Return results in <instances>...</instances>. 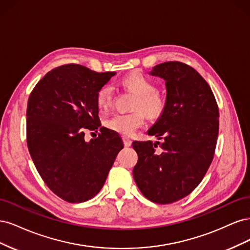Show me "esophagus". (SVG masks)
I'll use <instances>...</instances> for the list:
<instances>
[{
	"instance_id": "obj_1",
	"label": "esophagus",
	"mask_w": 250,
	"mask_h": 250,
	"mask_svg": "<svg viewBox=\"0 0 250 250\" xmlns=\"http://www.w3.org/2000/svg\"><path fill=\"white\" fill-rule=\"evenodd\" d=\"M123 142H124V145L126 147L131 146V144H132V141L129 138H127V137H123Z\"/></svg>"
}]
</instances>
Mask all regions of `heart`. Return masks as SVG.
Wrapping results in <instances>:
<instances>
[{
	"mask_svg": "<svg viewBox=\"0 0 250 250\" xmlns=\"http://www.w3.org/2000/svg\"><path fill=\"white\" fill-rule=\"evenodd\" d=\"M123 85L129 92L135 94L131 108L135 109L127 113H115L105 120V126L123 135H131L145 123V115L156 118L165 107V101L160 93L156 92L154 83L140 73H132L123 79ZM115 88L106 83L97 92V104L101 109H107L113 100ZM142 110L141 111L140 109Z\"/></svg>",
	"mask_w": 250,
	"mask_h": 250,
	"instance_id": "heart-1",
	"label": "heart"
}]
</instances>
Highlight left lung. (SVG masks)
<instances>
[{"instance_id":"1","label":"left lung","mask_w":250,"mask_h":250,"mask_svg":"<svg viewBox=\"0 0 250 250\" xmlns=\"http://www.w3.org/2000/svg\"><path fill=\"white\" fill-rule=\"evenodd\" d=\"M149 74L163 78L167 88L164 110L148 130L162 143H132L139 156L133 178L147 199L168 204L193 192L206 175L216 149L219 109L208 82L192 66L168 62Z\"/></svg>"}]
</instances>
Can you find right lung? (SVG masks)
Here are the masks:
<instances>
[{"label":"right lung","mask_w":250,"mask_h":250,"mask_svg":"<svg viewBox=\"0 0 250 250\" xmlns=\"http://www.w3.org/2000/svg\"><path fill=\"white\" fill-rule=\"evenodd\" d=\"M117 73H97L80 64L53 69L30 94L27 144L41 177L62 199L84 202L100 192L124 144L101 127L97 92ZM101 127L89 142L84 129Z\"/></svg>","instance_id":"1"}]
</instances>
